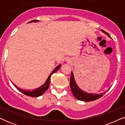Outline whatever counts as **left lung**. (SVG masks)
Segmentation results:
<instances>
[{
    "mask_svg": "<svg viewBox=\"0 0 125 125\" xmlns=\"http://www.w3.org/2000/svg\"><path fill=\"white\" fill-rule=\"evenodd\" d=\"M102 31L110 37V35H109L108 33H107L106 32H105V31L102 30ZM70 86H71V91L72 92L75 98L77 99L78 100L83 101L89 102L96 100L97 99L101 98L106 93L105 92L104 93H100V94H90L86 93V92L81 90L78 88V86L76 84V82H75L74 76H73V73L72 72L71 73V79H70Z\"/></svg>",
    "mask_w": 125,
    "mask_h": 125,
    "instance_id": "1",
    "label": "left lung"
}]
</instances>
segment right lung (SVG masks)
I'll list each match as a JSON object with an SVG mask.
<instances>
[{"mask_svg":"<svg viewBox=\"0 0 125 125\" xmlns=\"http://www.w3.org/2000/svg\"><path fill=\"white\" fill-rule=\"evenodd\" d=\"M36 21H38V20H32V21H30L29 23H32V22H36ZM60 66H61V65H59L56 66L55 69H54L53 71H52V72L51 73L50 75H49V76L48 77V79L47 80V81H46L45 83H44V84L42 85V86H40V88H37V89H35L34 90H31H31H25L21 89L17 87L16 85L14 84V83H12L13 85H14L15 87H16V89H18L19 90L20 92H21V93H23L24 94L28 95V96H30V97H39V96H40V95H42V94H43L44 92H45L46 90L48 89L49 84H50V83H51V75H52L53 73L56 72L59 70V69Z\"/></svg>","mask_w":125,"mask_h":125,"instance_id":"add662e5","label":"right lung"}]
</instances>
